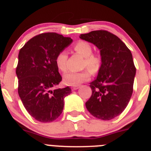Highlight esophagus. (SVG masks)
Instances as JSON below:
<instances>
[{
    "instance_id": "1",
    "label": "esophagus",
    "mask_w": 151,
    "mask_h": 151,
    "mask_svg": "<svg viewBox=\"0 0 151 151\" xmlns=\"http://www.w3.org/2000/svg\"><path fill=\"white\" fill-rule=\"evenodd\" d=\"M79 88V86H74V87H72V90L73 91H76V90L78 89Z\"/></svg>"
}]
</instances>
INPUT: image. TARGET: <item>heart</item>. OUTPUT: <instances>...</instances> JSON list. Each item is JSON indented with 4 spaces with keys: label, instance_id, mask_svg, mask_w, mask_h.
Returning <instances> with one entry per match:
<instances>
[{
    "label": "heart",
    "instance_id": "obj_1",
    "mask_svg": "<svg viewBox=\"0 0 151 151\" xmlns=\"http://www.w3.org/2000/svg\"><path fill=\"white\" fill-rule=\"evenodd\" d=\"M74 50L85 58L84 66L88 67L93 73H96L102 64L101 58L97 55L93 54V48L90 43L85 41H78L75 44ZM68 55L66 51L62 50L57 54L55 63L60 71L65 72L67 69ZM91 78V73L88 70L81 72L70 71L63 76V81L70 86H78Z\"/></svg>",
    "mask_w": 151,
    "mask_h": 151
}]
</instances>
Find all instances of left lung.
<instances>
[{
	"instance_id": "8db88e82",
	"label": "left lung",
	"mask_w": 151,
	"mask_h": 151,
	"mask_svg": "<svg viewBox=\"0 0 151 151\" xmlns=\"http://www.w3.org/2000/svg\"><path fill=\"white\" fill-rule=\"evenodd\" d=\"M80 38L94 44L102 60L97 78L90 84L92 95L85 106L93 117L109 121L124 111L132 96L136 71L132 53L121 39L107 30H93Z\"/></svg>"
}]
</instances>
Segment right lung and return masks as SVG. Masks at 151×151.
<instances>
[{
    "mask_svg": "<svg viewBox=\"0 0 151 151\" xmlns=\"http://www.w3.org/2000/svg\"><path fill=\"white\" fill-rule=\"evenodd\" d=\"M73 42L57 33H43L27 41L19 51L16 75L18 93L31 117L42 123L55 121L63 111L70 87L56 88L62 77L55 63L57 54Z\"/></svg>",
    "mask_w": 151,
    "mask_h": 151,
    "instance_id": "obj_1",
    "label": "right lung"
}]
</instances>
